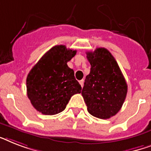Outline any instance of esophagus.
I'll return each mask as SVG.
<instances>
[{"instance_id":"esophagus-1","label":"esophagus","mask_w":151,"mask_h":151,"mask_svg":"<svg viewBox=\"0 0 151 151\" xmlns=\"http://www.w3.org/2000/svg\"><path fill=\"white\" fill-rule=\"evenodd\" d=\"M84 80H81V81H79L80 84H81V87L84 86Z\"/></svg>"}]
</instances>
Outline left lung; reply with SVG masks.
Instances as JSON below:
<instances>
[{
	"mask_svg": "<svg viewBox=\"0 0 151 151\" xmlns=\"http://www.w3.org/2000/svg\"><path fill=\"white\" fill-rule=\"evenodd\" d=\"M91 64L81 95L88 112L106 119L118 113L127 94V84L118 63L105 48L87 52Z\"/></svg>",
	"mask_w": 151,
	"mask_h": 151,
	"instance_id": "left-lung-1",
	"label": "left lung"
}]
</instances>
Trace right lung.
Returning <instances> with one entry per match:
<instances>
[{"mask_svg": "<svg viewBox=\"0 0 151 151\" xmlns=\"http://www.w3.org/2000/svg\"><path fill=\"white\" fill-rule=\"evenodd\" d=\"M76 52L77 50L67 49L63 45L53 46L27 76L28 98L42 114L52 116L60 113L73 95L81 92L74 71L67 64Z\"/></svg>", "mask_w": 151, "mask_h": 151, "instance_id": "add662e5", "label": "right lung"}]
</instances>
